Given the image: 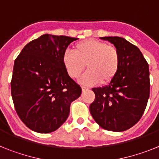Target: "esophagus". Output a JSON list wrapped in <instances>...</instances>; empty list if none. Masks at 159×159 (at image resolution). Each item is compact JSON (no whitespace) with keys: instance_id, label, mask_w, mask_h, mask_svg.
I'll use <instances>...</instances> for the list:
<instances>
[{"instance_id":"34e87169","label":"esophagus","mask_w":159,"mask_h":159,"mask_svg":"<svg viewBox=\"0 0 159 159\" xmlns=\"http://www.w3.org/2000/svg\"><path fill=\"white\" fill-rule=\"evenodd\" d=\"M81 88H82V91H83V92H84V91H86V90H88V88H87V87H85V86H82V87H81Z\"/></svg>"}]
</instances>
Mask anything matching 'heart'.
Instances as JSON below:
<instances>
[{
    "label": "heart",
    "mask_w": 159,
    "mask_h": 159,
    "mask_svg": "<svg viewBox=\"0 0 159 159\" xmlns=\"http://www.w3.org/2000/svg\"><path fill=\"white\" fill-rule=\"evenodd\" d=\"M72 52L63 55L64 68L71 78H78L86 67L80 81L86 85L107 84L117 75L120 65V57L115 46L105 42L88 39L78 42L73 46Z\"/></svg>",
    "instance_id": "1"
}]
</instances>
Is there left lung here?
<instances>
[{"instance_id":"1","label":"left lung","mask_w":159,"mask_h":159,"mask_svg":"<svg viewBox=\"0 0 159 159\" xmlns=\"http://www.w3.org/2000/svg\"><path fill=\"white\" fill-rule=\"evenodd\" d=\"M118 49L120 65L108 85L92 88L95 99L90 112L102 128L124 131L139 121L150 96L149 65L139 48L124 38L105 36Z\"/></svg>"}]
</instances>
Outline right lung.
Listing matches in <instances>:
<instances>
[{
	"label": "right lung",
	"mask_w": 159,
	"mask_h": 159,
	"mask_svg": "<svg viewBox=\"0 0 159 159\" xmlns=\"http://www.w3.org/2000/svg\"><path fill=\"white\" fill-rule=\"evenodd\" d=\"M77 38L44 34L25 46L15 60L11 95L20 119L29 129L50 133L66 121L82 89L63 64L67 46Z\"/></svg>",
	"instance_id": "obj_1"
}]
</instances>
